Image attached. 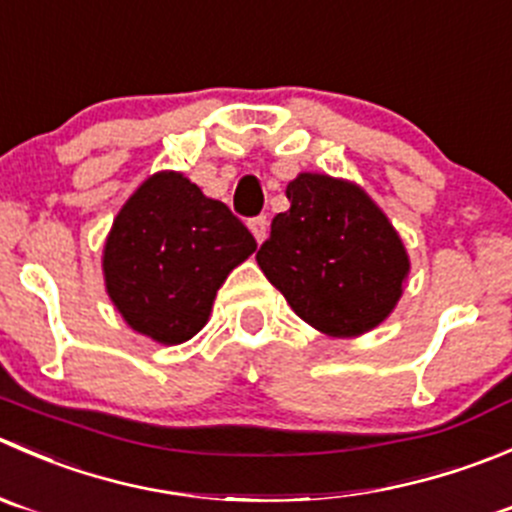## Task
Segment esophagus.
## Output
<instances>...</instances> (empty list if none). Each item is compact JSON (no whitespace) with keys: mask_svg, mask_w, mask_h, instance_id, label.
<instances>
[{"mask_svg":"<svg viewBox=\"0 0 512 512\" xmlns=\"http://www.w3.org/2000/svg\"><path fill=\"white\" fill-rule=\"evenodd\" d=\"M247 225H250L252 235H255V240H257V242L265 240V237H267V217H265V215L252 217V220L247 222Z\"/></svg>","mask_w":512,"mask_h":512,"instance_id":"34e87169","label":"esophagus"}]
</instances>
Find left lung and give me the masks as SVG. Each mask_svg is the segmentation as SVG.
<instances>
[{"label":"left lung","mask_w":512,"mask_h":512,"mask_svg":"<svg viewBox=\"0 0 512 512\" xmlns=\"http://www.w3.org/2000/svg\"><path fill=\"white\" fill-rule=\"evenodd\" d=\"M290 210L272 220L257 265L315 330L355 337L380 325L403 292L410 262L398 232L355 185L300 175Z\"/></svg>","instance_id":"left-lung-1"}]
</instances>
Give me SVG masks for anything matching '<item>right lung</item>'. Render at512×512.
<instances>
[{
	"label": "right lung",
	"mask_w": 512,
	"mask_h": 512,
	"mask_svg": "<svg viewBox=\"0 0 512 512\" xmlns=\"http://www.w3.org/2000/svg\"><path fill=\"white\" fill-rule=\"evenodd\" d=\"M255 250L225 202L160 172L119 210L104 245V282L132 330L180 345L205 327L225 277Z\"/></svg>",
	"instance_id": "1"
}]
</instances>
